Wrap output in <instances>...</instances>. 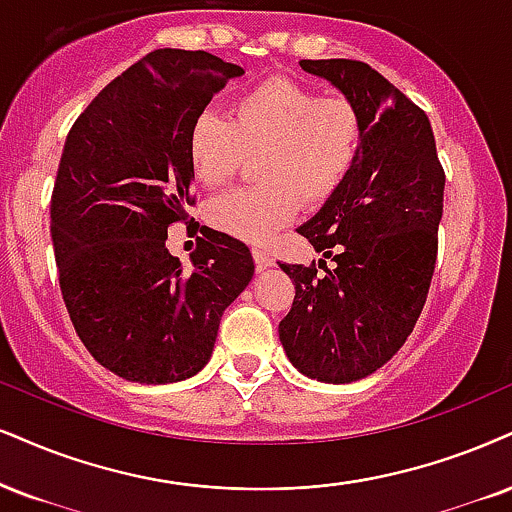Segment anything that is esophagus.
I'll return each mask as SVG.
<instances>
[{
    "mask_svg": "<svg viewBox=\"0 0 512 512\" xmlns=\"http://www.w3.org/2000/svg\"><path fill=\"white\" fill-rule=\"evenodd\" d=\"M251 254H254V263H256V268L258 270H263V268H270L273 266V256L268 254V251H263V249H258V246H254V249H251Z\"/></svg>",
    "mask_w": 512,
    "mask_h": 512,
    "instance_id": "obj_1",
    "label": "esophagus"
}]
</instances>
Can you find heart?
<instances>
[{
    "label": "heart",
    "mask_w": 512,
    "mask_h": 512,
    "mask_svg": "<svg viewBox=\"0 0 512 512\" xmlns=\"http://www.w3.org/2000/svg\"><path fill=\"white\" fill-rule=\"evenodd\" d=\"M365 121L342 94L273 75L235 99L232 118L201 111L189 128V163L206 187L235 180L261 156L256 187L220 194L208 204V223L230 235L266 242L292 223L299 206L318 208L342 189L363 149Z\"/></svg>",
    "instance_id": "1"
}]
</instances>
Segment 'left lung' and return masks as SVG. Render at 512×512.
I'll list each match as a JSON object with an SVG mask.
<instances>
[{"label":"left lung","mask_w":512,"mask_h":512,"mask_svg":"<svg viewBox=\"0 0 512 512\" xmlns=\"http://www.w3.org/2000/svg\"><path fill=\"white\" fill-rule=\"evenodd\" d=\"M299 63L358 104L365 137L342 189L296 230L334 266L280 263L294 282L280 342L304 375L356 382L401 349L425 308L446 175L427 113L375 68L353 59Z\"/></svg>","instance_id":"obj_1"}]
</instances>
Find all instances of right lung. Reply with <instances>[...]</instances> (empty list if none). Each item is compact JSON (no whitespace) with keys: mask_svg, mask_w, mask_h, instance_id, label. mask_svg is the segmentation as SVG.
<instances>
[{"mask_svg":"<svg viewBox=\"0 0 512 512\" xmlns=\"http://www.w3.org/2000/svg\"><path fill=\"white\" fill-rule=\"evenodd\" d=\"M239 75L201 49H156L92 99L63 144L49 208L63 304L94 361L123 380L197 375L254 275L249 246L211 227L189 273L166 249L197 204L189 128Z\"/></svg>","mask_w":512,"mask_h":512,"instance_id":"1","label":"right lung"}]
</instances>
